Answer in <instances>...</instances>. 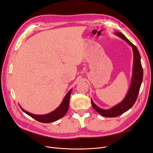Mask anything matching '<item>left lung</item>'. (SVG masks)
<instances>
[{"label": "left lung", "instance_id": "1", "mask_svg": "<svg viewBox=\"0 0 153 153\" xmlns=\"http://www.w3.org/2000/svg\"><path fill=\"white\" fill-rule=\"evenodd\" d=\"M115 34L121 38L131 46L133 52V66L131 82L128 93L124 100L110 109H103L98 107L91 100V104L97 112L103 117H114L126 112L135 104L139 92L143 79V69L140 61V55L137 48L129 41L121 32H115Z\"/></svg>", "mask_w": 153, "mask_h": 153}]
</instances>
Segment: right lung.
<instances>
[{"label": "right lung", "instance_id": "1", "mask_svg": "<svg viewBox=\"0 0 153 153\" xmlns=\"http://www.w3.org/2000/svg\"><path fill=\"white\" fill-rule=\"evenodd\" d=\"M71 91H72V89L68 92V93L66 94L65 96H64V98L61 102V105H60L56 109L54 110L53 112L47 114H45V115L33 114L27 112L26 110H25L24 108L21 107V106H20V107L23 110V112H24L27 115H29V116L36 119V121H38L39 122L43 123H49L55 122L57 121L58 119L64 117L66 114V112H68V110L69 108V98H70Z\"/></svg>", "mask_w": 153, "mask_h": 153}]
</instances>
